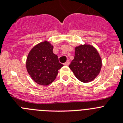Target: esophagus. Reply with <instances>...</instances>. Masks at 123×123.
Returning a JSON list of instances; mask_svg holds the SVG:
<instances>
[{
  "label": "esophagus",
  "instance_id": "esophagus-1",
  "mask_svg": "<svg viewBox=\"0 0 123 123\" xmlns=\"http://www.w3.org/2000/svg\"><path fill=\"white\" fill-rule=\"evenodd\" d=\"M64 65H66V66H68V65H69V61L67 60V62H66V63H64Z\"/></svg>",
  "mask_w": 123,
  "mask_h": 123
}]
</instances>
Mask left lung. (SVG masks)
Listing matches in <instances>:
<instances>
[{"label": "left lung", "instance_id": "left-lung-1", "mask_svg": "<svg viewBox=\"0 0 123 123\" xmlns=\"http://www.w3.org/2000/svg\"><path fill=\"white\" fill-rule=\"evenodd\" d=\"M69 68L82 82L93 81L100 71L102 59L98 52L91 45H80L75 48L74 57Z\"/></svg>", "mask_w": 123, "mask_h": 123}]
</instances>
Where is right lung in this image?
<instances>
[{"mask_svg":"<svg viewBox=\"0 0 123 123\" xmlns=\"http://www.w3.org/2000/svg\"><path fill=\"white\" fill-rule=\"evenodd\" d=\"M54 47L44 41L35 45L29 52L26 60V69L34 81L38 84L47 86L58 74L63 66L59 63L58 56L53 53Z\"/></svg>","mask_w":123,"mask_h":123,"instance_id":"add662e5","label":"right lung"}]
</instances>
